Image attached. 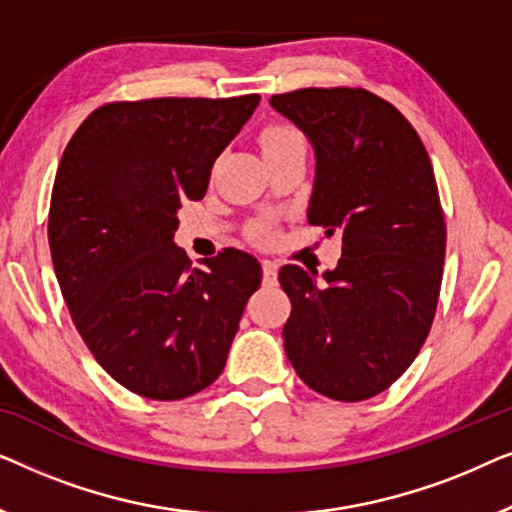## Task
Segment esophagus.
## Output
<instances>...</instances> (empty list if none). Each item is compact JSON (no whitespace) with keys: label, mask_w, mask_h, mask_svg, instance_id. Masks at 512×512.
Segmentation results:
<instances>
[{"label":"esophagus","mask_w":512,"mask_h":512,"mask_svg":"<svg viewBox=\"0 0 512 512\" xmlns=\"http://www.w3.org/2000/svg\"><path fill=\"white\" fill-rule=\"evenodd\" d=\"M277 282V265L272 261H263V284L272 286Z\"/></svg>","instance_id":"obj_1"}]
</instances>
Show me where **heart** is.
I'll return each instance as SVG.
<instances>
[{"label": "heart", "instance_id": "heart-1", "mask_svg": "<svg viewBox=\"0 0 512 512\" xmlns=\"http://www.w3.org/2000/svg\"><path fill=\"white\" fill-rule=\"evenodd\" d=\"M293 144H305V139L300 135V130H296L289 123L270 125V128H265L261 135L263 153L272 149H284V146H293ZM258 230H263V226H258Z\"/></svg>", "mask_w": 512, "mask_h": 512}]
</instances>
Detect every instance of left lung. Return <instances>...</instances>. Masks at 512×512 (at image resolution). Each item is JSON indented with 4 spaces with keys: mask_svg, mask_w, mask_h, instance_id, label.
<instances>
[{
    "mask_svg": "<svg viewBox=\"0 0 512 512\" xmlns=\"http://www.w3.org/2000/svg\"><path fill=\"white\" fill-rule=\"evenodd\" d=\"M310 137L317 177L307 221L342 237V258L317 270L284 265L291 300L284 347L307 387L333 401H366L401 377L436 317L445 214L417 130L363 88L272 95Z\"/></svg>",
    "mask_w": 512,
    "mask_h": 512,
    "instance_id": "8db88e82",
    "label": "left lung"
}]
</instances>
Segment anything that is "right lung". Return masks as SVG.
I'll use <instances>...</instances> for the list:
<instances>
[{"instance_id":"add662e5","label":"right lung","mask_w":512,"mask_h":512,"mask_svg":"<svg viewBox=\"0 0 512 512\" xmlns=\"http://www.w3.org/2000/svg\"><path fill=\"white\" fill-rule=\"evenodd\" d=\"M261 95L107 102L62 153L48 244L90 354L153 401L207 389L226 366L261 263L223 249L193 268L172 242L181 202L202 200L214 160Z\"/></svg>"}]
</instances>
